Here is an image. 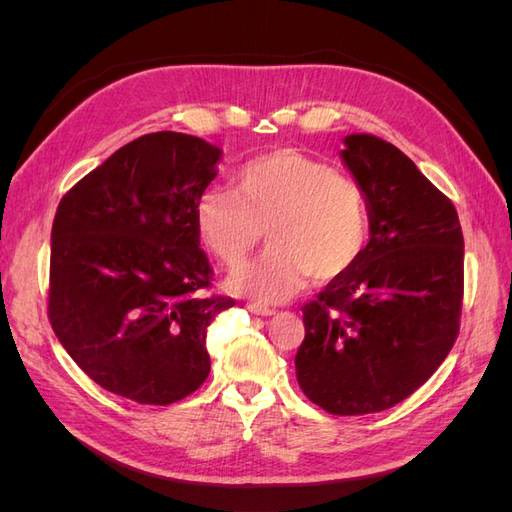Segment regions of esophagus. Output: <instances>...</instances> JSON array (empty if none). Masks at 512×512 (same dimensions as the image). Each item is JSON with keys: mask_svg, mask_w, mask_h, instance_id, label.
I'll list each match as a JSON object with an SVG mask.
<instances>
[{"mask_svg": "<svg viewBox=\"0 0 512 512\" xmlns=\"http://www.w3.org/2000/svg\"><path fill=\"white\" fill-rule=\"evenodd\" d=\"M247 309H250V312L252 314H256V316H273L275 312H273V309L271 307H265V305H258V303H250V305H247Z\"/></svg>", "mask_w": 512, "mask_h": 512, "instance_id": "obj_1", "label": "esophagus"}]
</instances>
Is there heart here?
Returning <instances> with one entry per match:
<instances>
[{
  "label": "heart",
  "mask_w": 512,
  "mask_h": 512,
  "mask_svg": "<svg viewBox=\"0 0 512 512\" xmlns=\"http://www.w3.org/2000/svg\"><path fill=\"white\" fill-rule=\"evenodd\" d=\"M196 228L226 267H239L267 228V254L232 273L228 288L258 303H282L312 275L333 282L356 265L369 239V203L361 185L333 166L277 149L247 162L235 190L200 196Z\"/></svg>",
  "instance_id": "heart-1"
}]
</instances>
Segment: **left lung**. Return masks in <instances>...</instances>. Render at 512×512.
I'll return each instance as SVG.
<instances>
[{
    "label": "left lung",
    "instance_id": "1",
    "mask_svg": "<svg viewBox=\"0 0 512 512\" xmlns=\"http://www.w3.org/2000/svg\"><path fill=\"white\" fill-rule=\"evenodd\" d=\"M369 203L356 265L303 307L301 391L339 416L393 408L451 352L463 297L457 211L395 145L348 134L339 151Z\"/></svg>",
    "mask_w": 512,
    "mask_h": 512
}]
</instances>
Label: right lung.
Here are the masks:
<instances>
[{"label":"right lung","instance_id":"right-lung-1","mask_svg":"<svg viewBox=\"0 0 512 512\" xmlns=\"http://www.w3.org/2000/svg\"><path fill=\"white\" fill-rule=\"evenodd\" d=\"M222 149L153 132L117 149L61 198L51 230L49 318L61 346L102 389L149 406L209 376L207 331L235 305L207 297L196 203Z\"/></svg>","mask_w":512,"mask_h":512}]
</instances>
